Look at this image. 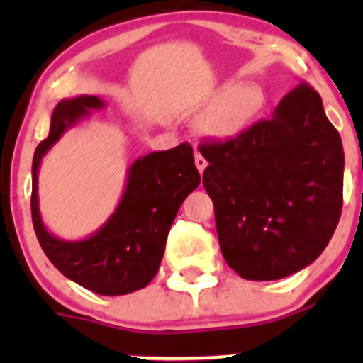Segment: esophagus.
I'll use <instances>...</instances> for the list:
<instances>
[{
	"instance_id": "obj_1",
	"label": "esophagus",
	"mask_w": 363,
	"mask_h": 363,
	"mask_svg": "<svg viewBox=\"0 0 363 363\" xmlns=\"http://www.w3.org/2000/svg\"><path fill=\"white\" fill-rule=\"evenodd\" d=\"M195 164H196V168H199L200 174H203L205 167H207V160H205L200 152H195Z\"/></svg>"
}]
</instances>
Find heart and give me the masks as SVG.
I'll use <instances>...</instances> for the list:
<instances>
[{"mask_svg":"<svg viewBox=\"0 0 363 363\" xmlns=\"http://www.w3.org/2000/svg\"><path fill=\"white\" fill-rule=\"evenodd\" d=\"M211 112L203 121V131L214 140H233L247 131L263 111V94L255 87L225 84L208 96Z\"/></svg>","mask_w":363,"mask_h":363,"instance_id":"1","label":"heart"}]
</instances>
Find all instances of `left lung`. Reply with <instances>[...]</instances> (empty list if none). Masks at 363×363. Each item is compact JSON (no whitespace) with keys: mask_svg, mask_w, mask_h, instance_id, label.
Here are the masks:
<instances>
[{"mask_svg":"<svg viewBox=\"0 0 363 363\" xmlns=\"http://www.w3.org/2000/svg\"><path fill=\"white\" fill-rule=\"evenodd\" d=\"M199 149L219 246L240 277L283 279L323 252L342 208L344 151L313 87L300 84L240 137Z\"/></svg>","mask_w":363,"mask_h":363,"instance_id":"8db88e82","label":"left lung"}]
</instances>
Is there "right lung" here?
Listing matches in <instances>:
<instances>
[{
	"label": "right lung",
	"mask_w": 363,
	"mask_h": 363,
	"mask_svg": "<svg viewBox=\"0 0 363 363\" xmlns=\"http://www.w3.org/2000/svg\"><path fill=\"white\" fill-rule=\"evenodd\" d=\"M105 108L98 96L63 100L54 108L49 137L33 156L31 216L47 258L73 283L98 295H126L142 290L158 274L168 232L186 196L199 188L193 149L181 144L137 158L128 168L126 186L111 218L86 239H60L40 214L38 172L43 156L61 137Z\"/></svg>",
	"instance_id": "1"
}]
</instances>
